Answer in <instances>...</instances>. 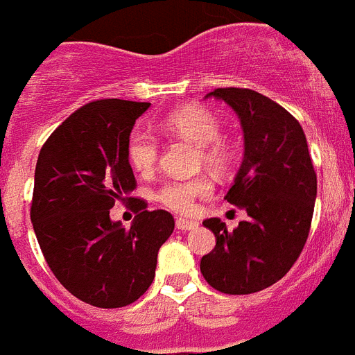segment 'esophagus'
I'll list each match as a JSON object with an SVG mask.
<instances>
[{"mask_svg": "<svg viewBox=\"0 0 355 355\" xmlns=\"http://www.w3.org/2000/svg\"><path fill=\"white\" fill-rule=\"evenodd\" d=\"M177 227L180 230V232H187V230H195V227L198 226L197 220H191V218H182V217H178L177 218Z\"/></svg>", "mask_w": 355, "mask_h": 355, "instance_id": "34e87169", "label": "esophagus"}]
</instances>
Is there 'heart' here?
<instances>
[{
    "label": "heart",
    "mask_w": 355,
    "mask_h": 355,
    "mask_svg": "<svg viewBox=\"0 0 355 355\" xmlns=\"http://www.w3.org/2000/svg\"><path fill=\"white\" fill-rule=\"evenodd\" d=\"M164 128L169 132L186 137L202 146L204 162L223 171L233 160L232 144L218 137L220 123L217 116L202 107H184L164 118ZM128 158L135 171L149 175L158 160V138L149 131H135L128 142ZM213 182L207 177L177 178L164 184L157 198L171 211L189 213L195 209L198 198L209 197Z\"/></svg>",
    "instance_id": "1"
}]
</instances>
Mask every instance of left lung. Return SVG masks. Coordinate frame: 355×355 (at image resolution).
<instances>
[{
  "mask_svg": "<svg viewBox=\"0 0 355 355\" xmlns=\"http://www.w3.org/2000/svg\"><path fill=\"white\" fill-rule=\"evenodd\" d=\"M237 112L244 158L226 200L248 213L233 232L206 218L217 244L200 261L209 286L246 295L272 286L301 255L312 224L318 177L301 123L279 103L252 89H215Z\"/></svg>",
  "mask_w": 355,
  "mask_h": 355,
  "instance_id": "1",
  "label": "left lung"
}]
</instances>
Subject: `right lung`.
<instances>
[{
  "instance_id": "obj_1",
  "label": "right lung",
  "mask_w": 355,
  "mask_h": 355,
  "mask_svg": "<svg viewBox=\"0 0 355 355\" xmlns=\"http://www.w3.org/2000/svg\"><path fill=\"white\" fill-rule=\"evenodd\" d=\"M151 103L96 100L73 112L43 144L34 173L31 220L56 279L80 301L122 308L148 292L173 215L135 198L131 227L109 209L128 200L137 180L128 142ZM131 200V198H129Z\"/></svg>"
}]
</instances>
